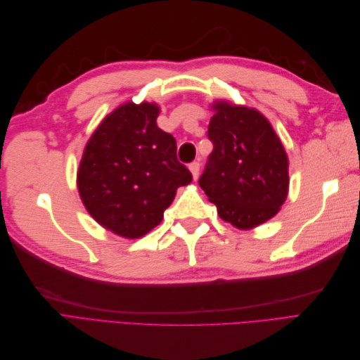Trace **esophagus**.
Masks as SVG:
<instances>
[{"mask_svg":"<svg viewBox=\"0 0 360 360\" xmlns=\"http://www.w3.org/2000/svg\"><path fill=\"white\" fill-rule=\"evenodd\" d=\"M189 169L192 172L193 180H197L198 176H200V162H192L191 165H189Z\"/></svg>","mask_w":360,"mask_h":360,"instance_id":"1","label":"esophagus"}]
</instances>
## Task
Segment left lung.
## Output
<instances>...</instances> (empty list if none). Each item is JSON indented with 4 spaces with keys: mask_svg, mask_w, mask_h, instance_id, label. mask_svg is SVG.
Masks as SVG:
<instances>
[{
    "mask_svg": "<svg viewBox=\"0 0 360 360\" xmlns=\"http://www.w3.org/2000/svg\"><path fill=\"white\" fill-rule=\"evenodd\" d=\"M213 151L198 180L225 222L249 230L269 221L288 193V158L274 127L254 108L213 105Z\"/></svg>",
    "mask_w": 360,
    "mask_h": 360,
    "instance_id": "8db88e82",
    "label": "left lung"
}]
</instances>
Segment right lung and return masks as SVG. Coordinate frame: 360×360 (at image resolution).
<instances>
[{
  "instance_id": "right-lung-1",
  "label": "right lung",
  "mask_w": 360,
  "mask_h": 360,
  "mask_svg": "<svg viewBox=\"0 0 360 360\" xmlns=\"http://www.w3.org/2000/svg\"><path fill=\"white\" fill-rule=\"evenodd\" d=\"M159 106H118L85 146L78 189L85 209L106 230L138 238L160 224L176 191L192 181L171 134L158 127Z\"/></svg>"
}]
</instances>
